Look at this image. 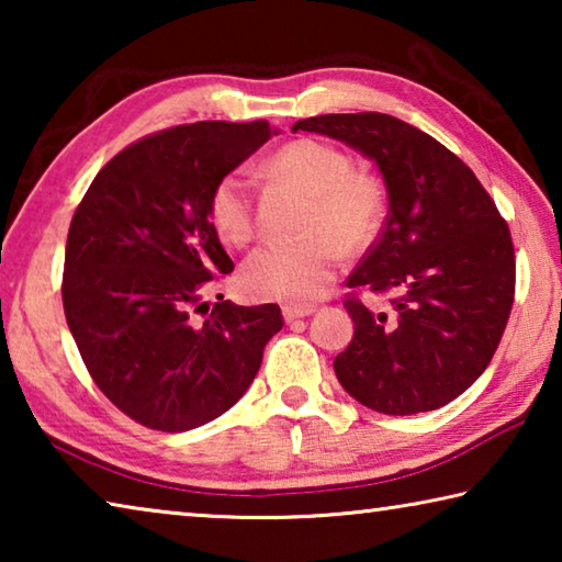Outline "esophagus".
Masks as SVG:
<instances>
[{
	"label": "esophagus",
	"instance_id": "34e87169",
	"mask_svg": "<svg viewBox=\"0 0 562 562\" xmlns=\"http://www.w3.org/2000/svg\"><path fill=\"white\" fill-rule=\"evenodd\" d=\"M315 310H317L315 304H284L282 317H284V322H294V319L315 315Z\"/></svg>",
	"mask_w": 562,
	"mask_h": 562
}]
</instances>
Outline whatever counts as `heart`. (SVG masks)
<instances>
[{
	"mask_svg": "<svg viewBox=\"0 0 562 562\" xmlns=\"http://www.w3.org/2000/svg\"><path fill=\"white\" fill-rule=\"evenodd\" d=\"M270 168L315 195L304 243H268L245 260L240 282L260 300L310 304L329 290L339 265V247L355 252L372 243L382 221V188L374 178L355 173L345 150L315 138L282 146ZM207 215L223 243L243 247L255 235L252 183L245 170L217 180Z\"/></svg>",
	"mask_w": 562,
	"mask_h": 562,
	"instance_id": "b5f03b06",
	"label": "heart"
}]
</instances>
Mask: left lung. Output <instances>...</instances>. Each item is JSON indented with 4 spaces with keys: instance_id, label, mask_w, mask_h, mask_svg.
I'll use <instances>...</instances> for the list:
<instances>
[{
    "instance_id": "obj_1",
    "label": "left lung",
    "mask_w": 562,
    "mask_h": 562,
    "mask_svg": "<svg viewBox=\"0 0 562 562\" xmlns=\"http://www.w3.org/2000/svg\"><path fill=\"white\" fill-rule=\"evenodd\" d=\"M292 131L341 140L382 173L389 215L347 288L394 294L392 312L345 307L355 337L335 374L379 414L434 412L486 372L513 307L508 225L473 170L429 133L386 113H327Z\"/></svg>"
}]
</instances>
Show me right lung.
<instances>
[{"label":"right lung","instance_id":"1","mask_svg":"<svg viewBox=\"0 0 562 562\" xmlns=\"http://www.w3.org/2000/svg\"><path fill=\"white\" fill-rule=\"evenodd\" d=\"M274 133L268 121L160 131L113 156L71 217L66 322L97 386L148 429L188 431L225 414L282 329L278 304L205 302L233 272L207 201Z\"/></svg>","mask_w":562,"mask_h":562}]
</instances>
